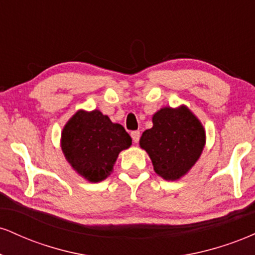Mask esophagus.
Segmentation results:
<instances>
[{
    "label": "esophagus",
    "instance_id": "obj_1",
    "mask_svg": "<svg viewBox=\"0 0 255 255\" xmlns=\"http://www.w3.org/2000/svg\"><path fill=\"white\" fill-rule=\"evenodd\" d=\"M131 139H133L134 142H137L140 140V131L139 130H133L130 133Z\"/></svg>",
    "mask_w": 255,
    "mask_h": 255
}]
</instances>
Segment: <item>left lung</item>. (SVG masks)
Instances as JSON below:
<instances>
[{"label":"left lung","instance_id":"left-lung-1","mask_svg":"<svg viewBox=\"0 0 255 255\" xmlns=\"http://www.w3.org/2000/svg\"><path fill=\"white\" fill-rule=\"evenodd\" d=\"M153 127L140 137V146L148 153L154 171L174 181L183 176L200 157L205 130L187 109L163 108L153 115Z\"/></svg>","mask_w":255,"mask_h":255}]
</instances>
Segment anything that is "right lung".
<instances>
[{
	"label": "right lung",
	"instance_id": "obj_1",
	"mask_svg": "<svg viewBox=\"0 0 255 255\" xmlns=\"http://www.w3.org/2000/svg\"><path fill=\"white\" fill-rule=\"evenodd\" d=\"M62 151L79 174L91 182L113 171L119 153L131 145V137L101 111H78L62 131Z\"/></svg>",
	"mask_w": 255,
	"mask_h": 255
}]
</instances>
